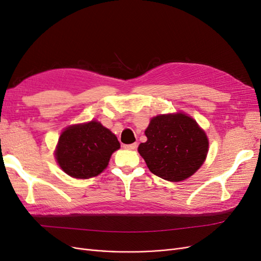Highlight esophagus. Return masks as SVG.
Instances as JSON below:
<instances>
[{
	"label": "esophagus",
	"mask_w": 261,
	"mask_h": 261,
	"mask_svg": "<svg viewBox=\"0 0 261 261\" xmlns=\"http://www.w3.org/2000/svg\"><path fill=\"white\" fill-rule=\"evenodd\" d=\"M123 148L124 149H127V150H134V149L137 148V144L134 143V144H129V145H124Z\"/></svg>",
	"instance_id": "34e87169"
}]
</instances>
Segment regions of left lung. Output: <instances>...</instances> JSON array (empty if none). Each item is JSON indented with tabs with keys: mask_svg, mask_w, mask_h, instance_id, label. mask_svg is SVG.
Returning <instances> with one entry per match:
<instances>
[{
	"mask_svg": "<svg viewBox=\"0 0 261 261\" xmlns=\"http://www.w3.org/2000/svg\"><path fill=\"white\" fill-rule=\"evenodd\" d=\"M147 141L138 152L150 172L170 181L183 180L198 170L208 153V138L198 124L183 113L158 115L147 127Z\"/></svg>",
	"mask_w": 261,
	"mask_h": 261,
	"instance_id": "obj_1",
	"label": "left lung"
}]
</instances>
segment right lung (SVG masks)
I'll return each instance as SVG.
<instances>
[{
  "instance_id": "1",
  "label": "right lung",
  "mask_w": 261,
  "mask_h": 261,
  "mask_svg": "<svg viewBox=\"0 0 261 261\" xmlns=\"http://www.w3.org/2000/svg\"><path fill=\"white\" fill-rule=\"evenodd\" d=\"M120 148L114 134L96 121L67 127L57 147L58 163L69 176L90 178L107 167L112 153Z\"/></svg>"
}]
</instances>
